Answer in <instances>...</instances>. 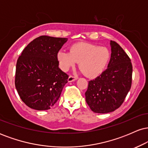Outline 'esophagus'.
Returning <instances> with one entry per match:
<instances>
[{"label":"esophagus","mask_w":148,"mask_h":148,"mask_svg":"<svg viewBox=\"0 0 148 148\" xmlns=\"http://www.w3.org/2000/svg\"><path fill=\"white\" fill-rule=\"evenodd\" d=\"M76 79H77V77H76V76L70 75L68 78V81H69V82H72V81H76Z\"/></svg>","instance_id":"obj_1"}]
</instances>
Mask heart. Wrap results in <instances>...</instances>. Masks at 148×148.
I'll return each instance as SVG.
<instances>
[{"label": "heart", "mask_w": 148, "mask_h": 148, "mask_svg": "<svg viewBox=\"0 0 148 148\" xmlns=\"http://www.w3.org/2000/svg\"><path fill=\"white\" fill-rule=\"evenodd\" d=\"M58 59L63 70H68L79 62L81 72L88 78H95L106 68L110 59V52L106 47L86 42H78L69 47V52L60 51Z\"/></svg>", "instance_id": "b5f03b06"}]
</instances>
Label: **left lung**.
<instances>
[{"label": "left lung", "instance_id": "1", "mask_svg": "<svg viewBox=\"0 0 148 148\" xmlns=\"http://www.w3.org/2000/svg\"><path fill=\"white\" fill-rule=\"evenodd\" d=\"M111 56L108 68L88 82L86 100L95 113H108L123 104L132 81L131 59L123 49L111 41Z\"/></svg>", "mask_w": 148, "mask_h": 148}]
</instances>
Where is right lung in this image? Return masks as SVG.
I'll use <instances>...</instances> for the list:
<instances>
[{
    "label": "right lung",
    "instance_id": "obj_1",
    "mask_svg": "<svg viewBox=\"0 0 148 148\" xmlns=\"http://www.w3.org/2000/svg\"><path fill=\"white\" fill-rule=\"evenodd\" d=\"M67 38L40 36L18 57L15 87L22 101L37 111L48 110L60 97L69 76L58 67V53Z\"/></svg>",
    "mask_w": 148,
    "mask_h": 148
}]
</instances>
